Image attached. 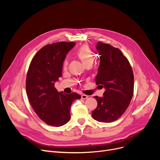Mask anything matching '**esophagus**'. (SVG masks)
<instances>
[{"instance_id":"obj_1","label":"esophagus","mask_w":160,"mask_h":160,"mask_svg":"<svg viewBox=\"0 0 160 160\" xmlns=\"http://www.w3.org/2000/svg\"><path fill=\"white\" fill-rule=\"evenodd\" d=\"M81 98H82V99H87V98H88V96L86 95H84V94H82V95H81Z\"/></svg>"}]
</instances>
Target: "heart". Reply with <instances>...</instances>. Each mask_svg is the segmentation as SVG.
I'll use <instances>...</instances> for the list:
<instances>
[{"label": "heart", "instance_id": "1", "mask_svg": "<svg viewBox=\"0 0 160 160\" xmlns=\"http://www.w3.org/2000/svg\"><path fill=\"white\" fill-rule=\"evenodd\" d=\"M77 56L81 62L86 66L93 64L94 61V54L90 47L87 45H83L80 47L77 51ZM68 65V61L65 60L63 63V69H67Z\"/></svg>", "mask_w": 160, "mask_h": 160}]
</instances>
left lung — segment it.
Here are the masks:
<instances>
[{"mask_svg": "<svg viewBox=\"0 0 160 160\" xmlns=\"http://www.w3.org/2000/svg\"><path fill=\"white\" fill-rule=\"evenodd\" d=\"M96 48L100 62L95 82L105 91L102 97H94L98 104L92 117L98 122H112L123 115L130 103L133 73L128 59L119 48L100 41Z\"/></svg>", "mask_w": 160, "mask_h": 160, "instance_id": "8db88e82", "label": "left lung"}]
</instances>
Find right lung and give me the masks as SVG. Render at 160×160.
Here are the masks:
<instances>
[{"mask_svg": "<svg viewBox=\"0 0 160 160\" xmlns=\"http://www.w3.org/2000/svg\"><path fill=\"white\" fill-rule=\"evenodd\" d=\"M74 42H58L42 47L32 58L26 80L29 102L39 118L48 125L58 127L69 122L72 103L80 95L64 94L54 87L62 75L66 55Z\"/></svg>", "mask_w": 160, "mask_h": 160, "instance_id": "add662e5", "label": "right lung"}]
</instances>
